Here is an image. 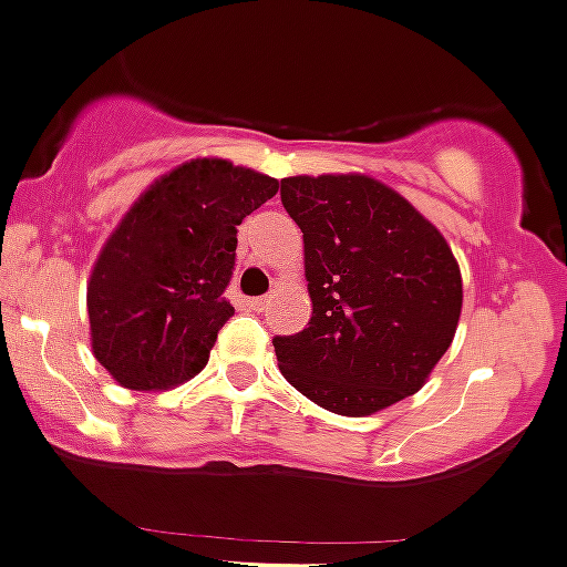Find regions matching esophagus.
<instances>
[{"mask_svg": "<svg viewBox=\"0 0 567 567\" xmlns=\"http://www.w3.org/2000/svg\"><path fill=\"white\" fill-rule=\"evenodd\" d=\"M267 302H270L267 297H248V300H245V306H248L250 311H265Z\"/></svg>", "mask_w": 567, "mask_h": 567, "instance_id": "obj_1", "label": "esophagus"}]
</instances>
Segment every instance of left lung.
<instances>
[{"label":"left lung","instance_id":"obj_1","mask_svg":"<svg viewBox=\"0 0 567 567\" xmlns=\"http://www.w3.org/2000/svg\"><path fill=\"white\" fill-rule=\"evenodd\" d=\"M281 204L302 231L313 302L308 328L272 339L284 378L341 416L416 394L463 306L439 228L369 176L281 178Z\"/></svg>","mask_w":567,"mask_h":567}]
</instances>
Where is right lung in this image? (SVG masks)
Masks as SVG:
<instances>
[{"mask_svg": "<svg viewBox=\"0 0 567 567\" xmlns=\"http://www.w3.org/2000/svg\"><path fill=\"white\" fill-rule=\"evenodd\" d=\"M276 193V178L193 159L128 209L87 284L93 355L117 383L159 391L206 367L234 317L237 226Z\"/></svg>", "mask_w": 567, "mask_h": 567, "instance_id": "obj_1", "label": "right lung"}]
</instances>
